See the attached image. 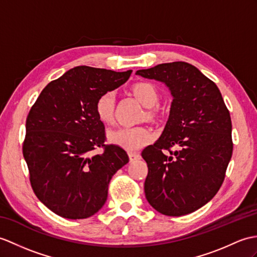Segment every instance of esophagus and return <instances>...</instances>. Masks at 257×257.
I'll list each match as a JSON object with an SVG mask.
<instances>
[{
	"instance_id": "34e87169",
	"label": "esophagus",
	"mask_w": 257,
	"mask_h": 257,
	"mask_svg": "<svg viewBox=\"0 0 257 257\" xmlns=\"http://www.w3.org/2000/svg\"><path fill=\"white\" fill-rule=\"evenodd\" d=\"M128 156H129L130 161H136V160H139L141 158L138 152H129Z\"/></svg>"
}]
</instances>
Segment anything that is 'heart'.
<instances>
[{
  "instance_id": "b5f03b06",
  "label": "heart",
  "mask_w": 257,
  "mask_h": 257,
  "mask_svg": "<svg viewBox=\"0 0 257 257\" xmlns=\"http://www.w3.org/2000/svg\"><path fill=\"white\" fill-rule=\"evenodd\" d=\"M133 93L140 103L146 107H153L159 100V93L153 84L146 81L137 82L133 86ZM115 97L112 93H105L97 98L95 104V112L103 123H110L114 119ZM149 116H153L154 111L148 112ZM153 139V135L147 127H122L108 133V140L121 147L126 150H138L147 146Z\"/></svg>"
}]
</instances>
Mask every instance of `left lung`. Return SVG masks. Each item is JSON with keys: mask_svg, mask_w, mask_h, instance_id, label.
Masks as SVG:
<instances>
[{"mask_svg": "<svg viewBox=\"0 0 257 257\" xmlns=\"http://www.w3.org/2000/svg\"><path fill=\"white\" fill-rule=\"evenodd\" d=\"M136 74L164 83L173 96L162 135L141 153L148 164L146 198L165 216L194 212L223 183L233 150L230 112L218 86L187 62L158 64Z\"/></svg>", "mask_w": 257, "mask_h": 257, "instance_id": "8db88e82", "label": "left lung"}]
</instances>
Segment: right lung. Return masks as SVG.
<instances>
[{"instance_id": "1", "label": "right lung", "mask_w": 257, "mask_h": 257, "mask_svg": "<svg viewBox=\"0 0 257 257\" xmlns=\"http://www.w3.org/2000/svg\"><path fill=\"white\" fill-rule=\"evenodd\" d=\"M131 72L75 67L51 81L29 110L23 143L29 180L37 198L58 216L85 219L96 213L112 175L129 162L122 148L105 145L95 104ZM97 147L104 152L92 156Z\"/></svg>"}]
</instances>
